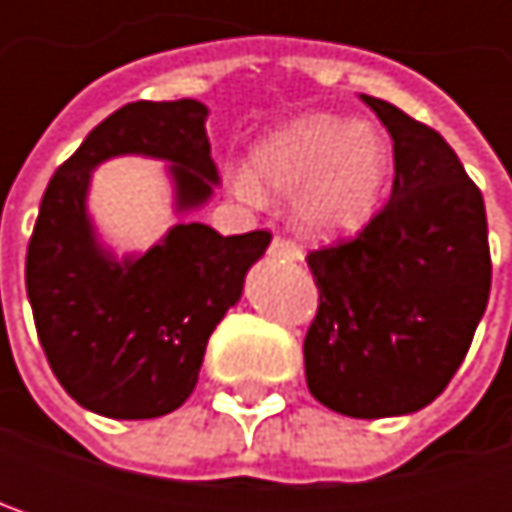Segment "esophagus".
<instances>
[{
    "label": "esophagus",
    "instance_id": "obj_1",
    "mask_svg": "<svg viewBox=\"0 0 512 512\" xmlns=\"http://www.w3.org/2000/svg\"><path fill=\"white\" fill-rule=\"evenodd\" d=\"M269 255L284 257V260H299L302 252H299V246H296L290 237H272V243H269Z\"/></svg>",
    "mask_w": 512,
    "mask_h": 512
}]
</instances>
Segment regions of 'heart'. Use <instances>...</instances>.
I'll list each match as a JSON object with an SVG mask.
<instances>
[{
	"instance_id": "obj_1",
	"label": "heart",
	"mask_w": 512,
	"mask_h": 512,
	"mask_svg": "<svg viewBox=\"0 0 512 512\" xmlns=\"http://www.w3.org/2000/svg\"><path fill=\"white\" fill-rule=\"evenodd\" d=\"M257 174L278 192H299V213L311 228L353 231L382 198L388 148L370 127L311 115L260 145ZM260 180L243 168L231 183L243 201L260 204Z\"/></svg>"
}]
</instances>
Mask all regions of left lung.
Returning <instances> with one entry per match:
<instances>
[{
    "label": "left lung",
    "instance_id": "1",
    "mask_svg": "<svg viewBox=\"0 0 512 512\" xmlns=\"http://www.w3.org/2000/svg\"><path fill=\"white\" fill-rule=\"evenodd\" d=\"M394 139L391 198L353 240L311 249L320 305L305 335L308 391L350 418L433 403L489 302L486 207L454 148L403 109L361 94Z\"/></svg>",
    "mask_w": 512,
    "mask_h": 512
}]
</instances>
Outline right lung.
<instances>
[{
  "mask_svg": "<svg viewBox=\"0 0 512 512\" xmlns=\"http://www.w3.org/2000/svg\"><path fill=\"white\" fill-rule=\"evenodd\" d=\"M198 100H136L100 121L64 159L41 198L26 252V293L38 341L61 388L85 409L142 421L174 412L198 382L207 338L240 299L272 234L222 237L174 225L136 260H112L85 216L91 168L109 156L168 159L177 207L204 204L219 180Z\"/></svg>",
  "mask_w": 512,
  "mask_h": 512,
  "instance_id": "obj_1",
  "label": "right lung"
}]
</instances>
